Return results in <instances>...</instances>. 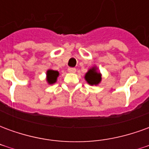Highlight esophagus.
Listing matches in <instances>:
<instances>
[{"label": "esophagus", "instance_id": "obj_1", "mask_svg": "<svg viewBox=\"0 0 149 149\" xmlns=\"http://www.w3.org/2000/svg\"><path fill=\"white\" fill-rule=\"evenodd\" d=\"M68 72H76V68H68Z\"/></svg>", "mask_w": 149, "mask_h": 149}]
</instances>
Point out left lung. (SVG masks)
<instances>
[{"label":"left lung","instance_id":"8db88e82","mask_svg":"<svg viewBox=\"0 0 149 149\" xmlns=\"http://www.w3.org/2000/svg\"><path fill=\"white\" fill-rule=\"evenodd\" d=\"M97 66H93L84 75V79L89 85H98L101 82L102 77Z\"/></svg>","mask_w":149,"mask_h":149}]
</instances>
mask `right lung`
<instances>
[{"mask_svg":"<svg viewBox=\"0 0 149 149\" xmlns=\"http://www.w3.org/2000/svg\"><path fill=\"white\" fill-rule=\"evenodd\" d=\"M59 77V72L53 69H48L46 72V81L49 84H55L57 81V77Z\"/></svg>","mask_w":149,"mask_h":149,"instance_id":"1","label":"right lung"}]
</instances>
